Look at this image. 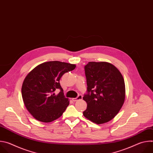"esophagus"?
Returning <instances> with one entry per match:
<instances>
[{
    "label": "esophagus",
    "mask_w": 153,
    "mask_h": 153,
    "mask_svg": "<svg viewBox=\"0 0 153 153\" xmlns=\"http://www.w3.org/2000/svg\"><path fill=\"white\" fill-rule=\"evenodd\" d=\"M82 95H79L77 97H76V98H73L72 99V100L74 101V102H76V101H77V100H81V99H82Z\"/></svg>",
    "instance_id": "34e87169"
}]
</instances>
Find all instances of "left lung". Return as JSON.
Masks as SVG:
<instances>
[{
  "label": "left lung",
  "instance_id": "1",
  "mask_svg": "<svg viewBox=\"0 0 153 153\" xmlns=\"http://www.w3.org/2000/svg\"><path fill=\"white\" fill-rule=\"evenodd\" d=\"M87 103L83 116L96 124L106 123L119 113L125 99L124 79L119 70L106 62H90L85 66Z\"/></svg>",
  "mask_w": 153,
  "mask_h": 153
}]
</instances>
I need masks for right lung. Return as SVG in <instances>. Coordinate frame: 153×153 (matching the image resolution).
Returning a JSON list of instances; mask_svg holds the SVG:
<instances>
[{
	"label": "right lung",
	"mask_w": 153,
	"mask_h": 153,
	"mask_svg": "<svg viewBox=\"0 0 153 153\" xmlns=\"http://www.w3.org/2000/svg\"><path fill=\"white\" fill-rule=\"evenodd\" d=\"M76 67L74 64L50 61L37 65L27 74L22 86V96L34 118L49 123L62 115L70 101L65 97L59 80L65 73ZM56 89L61 90L57 95L53 93Z\"/></svg>",
	"instance_id": "right-lung-1"
}]
</instances>
